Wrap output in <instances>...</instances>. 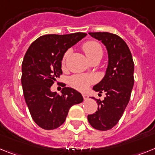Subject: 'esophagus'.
Instances as JSON below:
<instances>
[{
    "mask_svg": "<svg viewBox=\"0 0 155 155\" xmlns=\"http://www.w3.org/2000/svg\"><path fill=\"white\" fill-rule=\"evenodd\" d=\"M83 99H84V100H87L89 97H88V95H87V94H83Z\"/></svg>",
    "mask_w": 155,
    "mask_h": 155,
    "instance_id": "1",
    "label": "esophagus"
}]
</instances>
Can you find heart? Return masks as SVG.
<instances>
[{"instance_id": "heart-1", "label": "heart", "mask_w": 155, "mask_h": 155, "mask_svg": "<svg viewBox=\"0 0 155 155\" xmlns=\"http://www.w3.org/2000/svg\"><path fill=\"white\" fill-rule=\"evenodd\" d=\"M82 49L83 52L87 55V57L90 61L92 59L97 57H101L103 51L101 44L95 40H87L84 42L82 45ZM71 54V50H68L65 51L62 57L61 64L64 66L68 56ZM96 79L94 76H87V75H76L69 79V84L73 88L76 89L78 91H84L88 88L91 84L95 83Z\"/></svg>"}]
</instances>
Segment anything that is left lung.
<instances>
[{
	"label": "left lung",
	"instance_id": "8db88e82",
	"mask_svg": "<svg viewBox=\"0 0 155 155\" xmlns=\"http://www.w3.org/2000/svg\"><path fill=\"white\" fill-rule=\"evenodd\" d=\"M89 34L106 46L108 66L105 76L93 88L101 94L105 92L106 97L103 101L95 99L97 111L87 118L94 129L106 131L118 123L130 101L134 84V63L130 48L118 35L107 32Z\"/></svg>",
	"mask_w": 155,
	"mask_h": 155
}]
</instances>
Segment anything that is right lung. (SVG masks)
Returning <instances> with one entry per match:
<instances>
[{"mask_svg": "<svg viewBox=\"0 0 155 155\" xmlns=\"http://www.w3.org/2000/svg\"><path fill=\"white\" fill-rule=\"evenodd\" d=\"M87 35H44L31 44L24 56L21 78L24 97L32 118L44 130L59 127L70 107L83 101L81 94L74 89L64 87L61 95H57L51 87L62 74L64 52Z\"/></svg>", "mask_w": 155, "mask_h": 155, "instance_id": "right-lung-1", "label": "right lung"}]
</instances>
